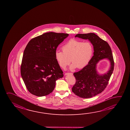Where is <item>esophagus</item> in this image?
I'll return each instance as SVG.
<instances>
[{
	"label": "esophagus",
	"instance_id": "1",
	"mask_svg": "<svg viewBox=\"0 0 130 130\" xmlns=\"http://www.w3.org/2000/svg\"><path fill=\"white\" fill-rule=\"evenodd\" d=\"M65 75H72L73 73H70V72H68V73H65Z\"/></svg>",
	"mask_w": 130,
	"mask_h": 130
}]
</instances>
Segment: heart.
Returning a JSON list of instances; mask_svg holds the SVG:
<instances>
[{
	"instance_id": "obj_1",
	"label": "heart",
	"mask_w": 130,
	"mask_h": 130,
	"mask_svg": "<svg viewBox=\"0 0 130 130\" xmlns=\"http://www.w3.org/2000/svg\"><path fill=\"white\" fill-rule=\"evenodd\" d=\"M62 52L57 50L55 53V58L58 66L65 69L70 63V69H82L89 63L93 53V48L89 42H83L75 39L68 41L62 47ZM71 59H70V58Z\"/></svg>"
}]
</instances>
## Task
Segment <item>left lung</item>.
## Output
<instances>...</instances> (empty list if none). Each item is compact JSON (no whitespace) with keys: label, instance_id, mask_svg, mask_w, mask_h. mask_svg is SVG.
Instances as JSON below:
<instances>
[{"label":"left lung","instance_id":"1","mask_svg":"<svg viewBox=\"0 0 130 130\" xmlns=\"http://www.w3.org/2000/svg\"><path fill=\"white\" fill-rule=\"evenodd\" d=\"M75 37L88 39L93 46L94 53L89 63L81 70L73 73L76 83L72 91L82 98H91L103 91L108 83L114 66L112 51L108 43L94 33L77 34ZM104 58L109 60L110 67L106 74L100 75L96 71V65Z\"/></svg>","mask_w":130,"mask_h":130}]
</instances>
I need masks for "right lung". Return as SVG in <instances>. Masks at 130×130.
Returning <instances> with one entry per match:
<instances>
[{
	"label": "right lung",
	"mask_w": 130,
	"mask_h": 130,
	"mask_svg": "<svg viewBox=\"0 0 130 130\" xmlns=\"http://www.w3.org/2000/svg\"><path fill=\"white\" fill-rule=\"evenodd\" d=\"M69 34L48 32L32 38L24 51L21 75L31 93L38 96L53 91L56 81L63 77L55 58L58 45Z\"/></svg>",
	"instance_id": "obj_1"
}]
</instances>
